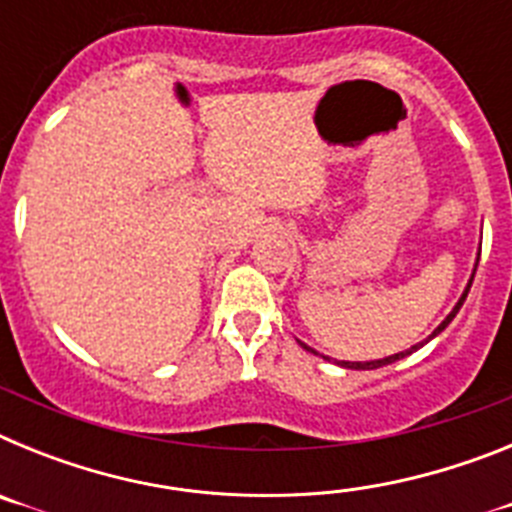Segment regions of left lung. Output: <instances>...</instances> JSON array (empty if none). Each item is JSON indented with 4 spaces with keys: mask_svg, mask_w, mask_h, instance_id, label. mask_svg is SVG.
<instances>
[{
    "mask_svg": "<svg viewBox=\"0 0 512 512\" xmlns=\"http://www.w3.org/2000/svg\"><path fill=\"white\" fill-rule=\"evenodd\" d=\"M472 279H474V277H472ZM469 287H472V282H469V284H467V289H464V295H461V297H459V302H456V305H454V310H451V312H449V315H446V320H443V323H441V325H438V328H436V330H433L431 336L425 338V341H423V343H428V341H431V338H436V336H438V333H441V330H443V328H446V325H449V323H451V320H454V318H456V312H459V307H461V305H464V300H467V295H469ZM423 343H415V346H413V348H408V351H400V354H392V356H387V359H377V361H338V364H341V366H346V369H379V366L395 364V361L405 359V356H408V354H413V351H418V348H420V346H423ZM300 346H302V348H305V351H310V354H318V351H312V348H310V346H305V343H302V341H300Z\"/></svg>",
    "mask_w": 512,
    "mask_h": 512,
    "instance_id": "left-lung-1",
    "label": "left lung"
}]
</instances>
